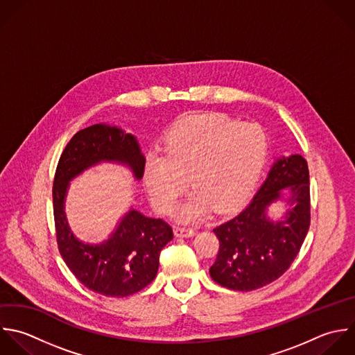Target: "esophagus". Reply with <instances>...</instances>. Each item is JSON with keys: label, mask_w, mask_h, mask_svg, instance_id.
Returning a JSON list of instances; mask_svg holds the SVG:
<instances>
[{"label": "esophagus", "mask_w": 355, "mask_h": 355, "mask_svg": "<svg viewBox=\"0 0 355 355\" xmlns=\"http://www.w3.org/2000/svg\"><path fill=\"white\" fill-rule=\"evenodd\" d=\"M174 235L177 238H189L195 235V230L192 228H184V227H175L174 228Z\"/></svg>", "instance_id": "1"}]
</instances>
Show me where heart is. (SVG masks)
<instances>
[{"instance_id": "obj_1", "label": "heart", "mask_w": 355, "mask_h": 355, "mask_svg": "<svg viewBox=\"0 0 355 355\" xmlns=\"http://www.w3.org/2000/svg\"><path fill=\"white\" fill-rule=\"evenodd\" d=\"M267 150V137L256 124H238L216 113L189 117L168 131L163 153L146 156L144 185L162 214L173 210L188 178L193 192L178 207L180 220H199L210 209L225 213L250 193Z\"/></svg>"}]
</instances>
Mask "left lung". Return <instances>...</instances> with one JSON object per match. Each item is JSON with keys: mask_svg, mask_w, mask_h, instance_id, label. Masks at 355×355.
<instances>
[{"mask_svg": "<svg viewBox=\"0 0 355 355\" xmlns=\"http://www.w3.org/2000/svg\"><path fill=\"white\" fill-rule=\"evenodd\" d=\"M284 198L287 210L274 220L269 207ZM310 174L302 155L282 156L252 202L234 218L213 230L220 242L210 277L218 285L250 292L286 272L310 228Z\"/></svg>", "mask_w": 355, "mask_h": 355, "instance_id": "1", "label": "left lung"}]
</instances>
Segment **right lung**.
Returning <instances> with one entry per match:
<instances>
[{
    "label": "right lung",
    "mask_w": 355,
    "mask_h": 355,
    "mask_svg": "<svg viewBox=\"0 0 355 355\" xmlns=\"http://www.w3.org/2000/svg\"><path fill=\"white\" fill-rule=\"evenodd\" d=\"M103 162L127 166L135 180L144 175L145 157L132 134L107 124L80 130L60 155L53 178L56 241L66 266L85 288L107 297H125L156 278L160 252L173 239V230L162 218L131 209L105 242L78 241L64 214L67 188L73 178Z\"/></svg>",
    "instance_id": "1"
}]
</instances>
